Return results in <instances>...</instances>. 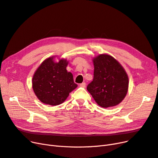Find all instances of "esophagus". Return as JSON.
<instances>
[{
    "mask_svg": "<svg viewBox=\"0 0 158 158\" xmlns=\"http://www.w3.org/2000/svg\"><path fill=\"white\" fill-rule=\"evenodd\" d=\"M79 86L82 87V88H85V87L86 86V83H82L79 85Z\"/></svg>",
    "mask_w": 158,
    "mask_h": 158,
    "instance_id": "esophagus-1",
    "label": "esophagus"
}]
</instances>
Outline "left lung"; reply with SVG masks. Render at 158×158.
Wrapping results in <instances>:
<instances>
[{
	"instance_id": "obj_1",
	"label": "left lung",
	"mask_w": 158,
	"mask_h": 158,
	"mask_svg": "<svg viewBox=\"0 0 158 158\" xmlns=\"http://www.w3.org/2000/svg\"><path fill=\"white\" fill-rule=\"evenodd\" d=\"M94 79L87 90L103 108L117 106L126 97L129 79L124 68L114 57L101 54L93 58Z\"/></svg>"
}]
</instances>
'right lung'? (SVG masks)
<instances>
[{
	"label": "right lung",
	"instance_id": "right-lung-1",
	"mask_svg": "<svg viewBox=\"0 0 158 158\" xmlns=\"http://www.w3.org/2000/svg\"><path fill=\"white\" fill-rule=\"evenodd\" d=\"M51 56L46 58L32 77V89L38 100L44 104L55 106L62 103L69 93L77 88L73 75L68 72V61L64 58L55 62Z\"/></svg>",
	"mask_w": 158,
	"mask_h": 158
}]
</instances>
